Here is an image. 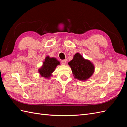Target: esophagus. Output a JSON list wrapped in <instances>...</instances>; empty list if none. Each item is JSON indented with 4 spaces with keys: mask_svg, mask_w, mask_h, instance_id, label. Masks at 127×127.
<instances>
[{
    "mask_svg": "<svg viewBox=\"0 0 127 127\" xmlns=\"http://www.w3.org/2000/svg\"><path fill=\"white\" fill-rule=\"evenodd\" d=\"M61 64L63 65H65L66 64V60H63L61 61Z\"/></svg>",
    "mask_w": 127,
    "mask_h": 127,
    "instance_id": "obj_1",
    "label": "esophagus"
}]
</instances>
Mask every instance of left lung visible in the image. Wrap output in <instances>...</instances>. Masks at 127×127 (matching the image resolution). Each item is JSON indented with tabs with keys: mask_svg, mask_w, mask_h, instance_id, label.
I'll list each match as a JSON object with an SVG mask.
<instances>
[{
	"mask_svg": "<svg viewBox=\"0 0 127 127\" xmlns=\"http://www.w3.org/2000/svg\"><path fill=\"white\" fill-rule=\"evenodd\" d=\"M68 64L74 78L82 81L88 80L94 72V64L90 60L84 58L79 53H76Z\"/></svg>",
	"mask_w": 127,
	"mask_h": 127,
	"instance_id": "8db88e82",
	"label": "left lung"
}]
</instances>
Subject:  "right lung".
<instances>
[{"instance_id": "right-lung-1", "label": "right lung", "mask_w": 127, "mask_h": 127, "mask_svg": "<svg viewBox=\"0 0 127 127\" xmlns=\"http://www.w3.org/2000/svg\"><path fill=\"white\" fill-rule=\"evenodd\" d=\"M60 64V62L56 58L48 56L45 57L42 66L38 69V72L42 77L49 79L52 76V72L57 66Z\"/></svg>"}]
</instances>
